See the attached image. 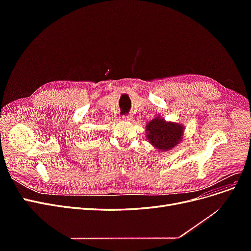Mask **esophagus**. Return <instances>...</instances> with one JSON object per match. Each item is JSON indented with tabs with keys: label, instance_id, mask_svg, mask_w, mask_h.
<instances>
[{
	"label": "esophagus",
	"instance_id": "1",
	"mask_svg": "<svg viewBox=\"0 0 251 251\" xmlns=\"http://www.w3.org/2000/svg\"><path fill=\"white\" fill-rule=\"evenodd\" d=\"M123 119H124V120H128V121H130V120H132V116H131V115H124V116H123Z\"/></svg>",
	"mask_w": 251,
	"mask_h": 251
}]
</instances>
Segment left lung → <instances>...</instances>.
I'll return each mask as SVG.
<instances>
[{
  "instance_id": "1",
  "label": "left lung",
  "mask_w": 251,
  "mask_h": 251,
  "mask_svg": "<svg viewBox=\"0 0 251 251\" xmlns=\"http://www.w3.org/2000/svg\"><path fill=\"white\" fill-rule=\"evenodd\" d=\"M183 128L181 125L166 123L164 119L156 117L146 127L147 137L159 151H169L181 141Z\"/></svg>"
}]
</instances>
